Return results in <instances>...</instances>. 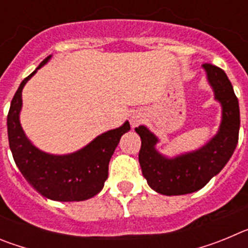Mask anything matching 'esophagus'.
I'll return each instance as SVG.
<instances>
[{"label": "esophagus", "mask_w": 248, "mask_h": 248, "mask_svg": "<svg viewBox=\"0 0 248 248\" xmlns=\"http://www.w3.org/2000/svg\"><path fill=\"white\" fill-rule=\"evenodd\" d=\"M144 115L140 111H135V113H133V115H131L130 118V123H131V125L133 126H137L138 124H139L141 120H143Z\"/></svg>", "instance_id": "34e87169"}]
</instances>
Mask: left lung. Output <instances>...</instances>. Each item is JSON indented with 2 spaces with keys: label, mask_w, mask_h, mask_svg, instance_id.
Wrapping results in <instances>:
<instances>
[{
  "label": "left lung",
  "mask_w": 248,
  "mask_h": 248,
  "mask_svg": "<svg viewBox=\"0 0 248 248\" xmlns=\"http://www.w3.org/2000/svg\"><path fill=\"white\" fill-rule=\"evenodd\" d=\"M215 98L222 105L220 130L209 143L196 151L168 159L155 149L157 139L145 126L135 131L141 139L139 163L141 172L151 189L163 195H185L198 191L223 169L235 151L240 131V107L226 73L203 63Z\"/></svg>",
  "instance_id": "8db88e82"
}]
</instances>
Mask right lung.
<instances>
[{
  "instance_id": "1",
  "label": "right lung",
  "mask_w": 248,
  "mask_h": 248,
  "mask_svg": "<svg viewBox=\"0 0 248 248\" xmlns=\"http://www.w3.org/2000/svg\"><path fill=\"white\" fill-rule=\"evenodd\" d=\"M47 58L37 69L48 62ZM22 80L11 102L7 133L12 156L26 180L45 198L56 201H83L93 198L104 186L108 166L120 138L130 129L125 122L120 128L99 135L82 150L69 155H50L38 150L26 138L19 124L22 89L37 72Z\"/></svg>"
}]
</instances>
